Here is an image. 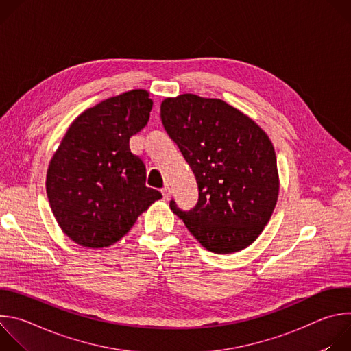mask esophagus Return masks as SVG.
Masks as SVG:
<instances>
[{"label":"esophagus","mask_w":351,"mask_h":351,"mask_svg":"<svg viewBox=\"0 0 351 351\" xmlns=\"http://www.w3.org/2000/svg\"><path fill=\"white\" fill-rule=\"evenodd\" d=\"M161 193H162V195H164V198H169L171 197V194H172V191H171V187H169V184H165L162 189H161Z\"/></svg>","instance_id":"1"}]
</instances>
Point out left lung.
Here are the masks:
<instances>
[{"mask_svg": "<svg viewBox=\"0 0 351 351\" xmlns=\"http://www.w3.org/2000/svg\"><path fill=\"white\" fill-rule=\"evenodd\" d=\"M161 121L190 165L198 202L190 211L171 199L203 247L217 254L248 247L268 223L279 191L276 157L267 133L218 98H165Z\"/></svg>", "mask_w": 351, "mask_h": 351, "instance_id": "obj_1", "label": "left lung"}]
</instances>
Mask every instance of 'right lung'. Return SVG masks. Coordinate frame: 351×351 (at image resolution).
Here are the masks:
<instances>
[{
  "instance_id": "obj_1",
  "label": "right lung",
  "mask_w": 351,
  "mask_h": 351,
  "mask_svg": "<svg viewBox=\"0 0 351 351\" xmlns=\"http://www.w3.org/2000/svg\"><path fill=\"white\" fill-rule=\"evenodd\" d=\"M153 99L132 90L104 99L69 126L47 172V195L66 236L108 247L162 194L145 186V165L129 140L149 118Z\"/></svg>"
}]
</instances>
